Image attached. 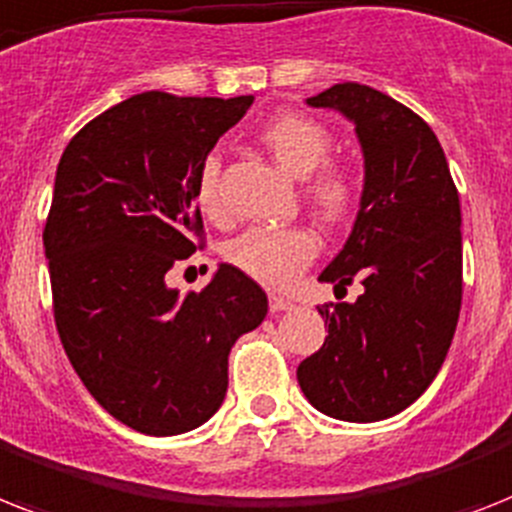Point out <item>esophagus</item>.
<instances>
[{"mask_svg":"<svg viewBox=\"0 0 512 512\" xmlns=\"http://www.w3.org/2000/svg\"><path fill=\"white\" fill-rule=\"evenodd\" d=\"M268 305H270V313H284V310H292L294 299L284 297V294H270Z\"/></svg>","mask_w":512,"mask_h":512,"instance_id":"34e87169","label":"esophagus"}]
</instances>
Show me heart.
<instances>
[{
    "label": "heart",
    "instance_id": "b5f03b06",
    "mask_svg": "<svg viewBox=\"0 0 512 512\" xmlns=\"http://www.w3.org/2000/svg\"><path fill=\"white\" fill-rule=\"evenodd\" d=\"M257 141L268 155L294 178H302L307 205L326 223H344L360 202V176L350 162L331 155L334 134L313 115L305 112H276L257 128ZM197 205L207 218H223L220 199V157L202 160L197 173ZM321 249L315 231L307 226L249 228L223 249L231 268L242 270L268 289H286L313 263Z\"/></svg>",
    "mask_w": 512,
    "mask_h": 512
}]
</instances>
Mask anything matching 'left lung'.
I'll return each instance as SVG.
<instances>
[{
	"label": "left lung",
	"instance_id": "left-lung-1",
	"mask_svg": "<svg viewBox=\"0 0 512 512\" xmlns=\"http://www.w3.org/2000/svg\"><path fill=\"white\" fill-rule=\"evenodd\" d=\"M355 120L365 189L344 249L323 284L355 302L318 307L328 336L297 368L321 413L371 423L421 397L450 350L463 302L460 197L429 123L397 99L347 81L307 99Z\"/></svg>",
	"mask_w": 512,
	"mask_h": 512
}]
</instances>
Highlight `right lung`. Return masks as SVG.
I'll list each match as a JSON object with an SVG mask.
<instances>
[{
	"label": "right lung",
	"instance_id": "1",
	"mask_svg": "<svg viewBox=\"0 0 512 512\" xmlns=\"http://www.w3.org/2000/svg\"><path fill=\"white\" fill-rule=\"evenodd\" d=\"M252 97L144 91L65 147L44 226L54 326L91 397L128 429H197L228 389V352L268 313L242 270L220 265L178 297L165 273L205 247L197 173Z\"/></svg>",
	"mask_w": 512,
	"mask_h": 512
}]
</instances>
